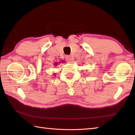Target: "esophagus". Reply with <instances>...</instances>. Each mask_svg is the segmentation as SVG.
Masks as SVG:
<instances>
[{"mask_svg": "<svg viewBox=\"0 0 135 135\" xmlns=\"http://www.w3.org/2000/svg\"><path fill=\"white\" fill-rule=\"evenodd\" d=\"M65 59H66V61H67V62H70L73 60V58L71 56H65Z\"/></svg>", "mask_w": 135, "mask_h": 135, "instance_id": "1", "label": "esophagus"}]
</instances>
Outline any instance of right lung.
<instances>
[{
  "label": "right lung",
  "mask_w": 135,
  "mask_h": 135,
  "mask_svg": "<svg viewBox=\"0 0 135 135\" xmlns=\"http://www.w3.org/2000/svg\"><path fill=\"white\" fill-rule=\"evenodd\" d=\"M55 65H57V63H56V64H55Z\"/></svg>",
  "instance_id": "obj_1"
}]
</instances>
